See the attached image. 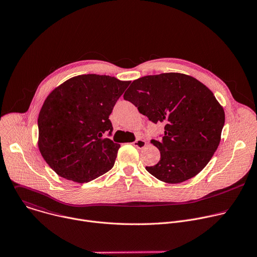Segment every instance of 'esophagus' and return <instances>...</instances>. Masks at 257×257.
I'll list each match as a JSON object with an SVG mask.
<instances>
[{
  "label": "esophagus",
  "instance_id": "34e87169",
  "mask_svg": "<svg viewBox=\"0 0 257 257\" xmlns=\"http://www.w3.org/2000/svg\"><path fill=\"white\" fill-rule=\"evenodd\" d=\"M133 145L135 146V148L141 150V149H143L144 146L146 145V142H145L144 140H142V139H136V140L133 142Z\"/></svg>",
  "mask_w": 257,
  "mask_h": 257
}]
</instances>
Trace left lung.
Wrapping results in <instances>:
<instances>
[{"label":"left lung","mask_w":257,"mask_h":257,"mask_svg":"<svg viewBox=\"0 0 257 257\" xmlns=\"http://www.w3.org/2000/svg\"><path fill=\"white\" fill-rule=\"evenodd\" d=\"M124 99L157 124H165L162 140L152 143L160 162L146 171L176 184L196 176L221 141L225 112L213 93L197 79L181 73H162L134 80Z\"/></svg>","instance_id":"obj_1"}]
</instances>
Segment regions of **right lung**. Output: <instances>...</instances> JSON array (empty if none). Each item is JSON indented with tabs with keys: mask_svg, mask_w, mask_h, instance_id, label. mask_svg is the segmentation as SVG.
Instances as JSON below:
<instances>
[{
	"mask_svg": "<svg viewBox=\"0 0 257 257\" xmlns=\"http://www.w3.org/2000/svg\"><path fill=\"white\" fill-rule=\"evenodd\" d=\"M130 81L86 74L68 79L46 98L38 119L39 149L61 177L87 183L114 167L120 144L108 116Z\"/></svg>",
	"mask_w": 257,
	"mask_h": 257,
	"instance_id": "obj_1",
	"label": "right lung"
}]
</instances>
